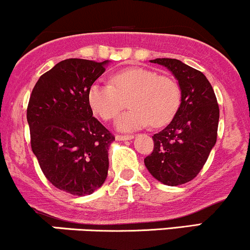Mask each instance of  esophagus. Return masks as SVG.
<instances>
[{
	"label": "esophagus",
	"instance_id": "34e87169",
	"mask_svg": "<svg viewBox=\"0 0 250 250\" xmlns=\"http://www.w3.org/2000/svg\"><path fill=\"white\" fill-rule=\"evenodd\" d=\"M115 139L117 141H131V139H133V136L132 135H124V136H115Z\"/></svg>",
	"mask_w": 250,
	"mask_h": 250
}]
</instances>
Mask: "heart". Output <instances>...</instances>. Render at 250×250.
<instances>
[{
    "label": "heart",
    "instance_id": "1",
    "mask_svg": "<svg viewBox=\"0 0 250 250\" xmlns=\"http://www.w3.org/2000/svg\"><path fill=\"white\" fill-rule=\"evenodd\" d=\"M112 84L94 82L87 92V100L96 115L108 120L125 107L128 111L115 119L120 131H135L147 124L162 126L170 122L180 104V89L166 76L143 68H127L117 72Z\"/></svg>",
    "mask_w": 250,
    "mask_h": 250
}]
</instances>
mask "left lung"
I'll list each match as a JSON object with an SVG mask.
<instances>
[{
    "label": "left lung",
    "instance_id": "obj_1",
    "mask_svg": "<svg viewBox=\"0 0 250 250\" xmlns=\"http://www.w3.org/2000/svg\"><path fill=\"white\" fill-rule=\"evenodd\" d=\"M178 80L181 100L173 120L152 136L154 150L144 158L149 173L162 184L178 186L198 175L217 141L219 107L203 72L174 58L150 61Z\"/></svg>",
    "mask_w": 250,
    "mask_h": 250
}]
</instances>
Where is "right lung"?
Instances as JSON below:
<instances>
[{
    "label": "right lung",
    "instance_id": "add662e5",
    "mask_svg": "<svg viewBox=\"0 0 250 250\" xmlns=\"http://www.w3.org/2000/svg\"><path fill=\"white\" fill-rule=\"evenodd\" d=\"M109 61L69 58L40 76L27 108L31 146L42 173L58 189L92 194L108 173L114 137L93 117L88 88Z\"/></svg>",
    "mask_w": 250,
    "mask_h": 250
}]
</instances>
